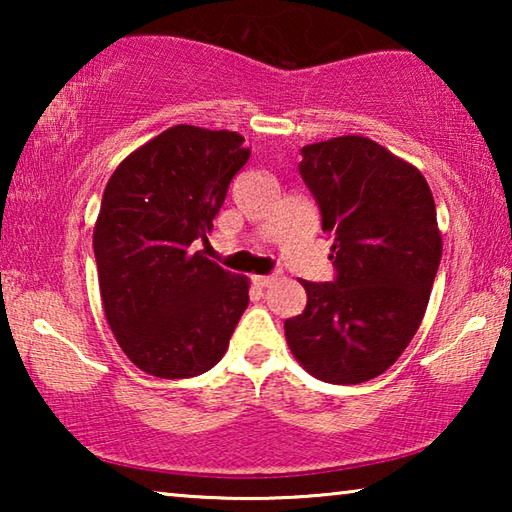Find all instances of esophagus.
Here are the masks:
<instances>
[{
	"instance_id": "obj_1",
	"label": "esophagus",
	"mask_w": 512,
	"mask_h": 512,
	"mask_svg": "<svg viewBox=\"0 0 512 512\" xmlns=\"http://www.w3.org/2000/svg\"><path fill=\"white\" fill-rule=\"evenodd\" d=\"M253 282L257 284V287L264 289V287H268V284L275 282V275H255Z\"/></svg>"
}]
</instances>
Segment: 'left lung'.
<instances>
[{
    "label": "left lung",
    "instance_id": "8db88e82",
    "mask_svg": "<svg viewBox=\"0 0 512 512\" xmlns=\"http://www.w3.org/2000/svg\"><path fill=\"white\" fill-rule=\"evenodd\" d=\"M300 176L334 239L336 280H300L307 307L284 334L309 375L363 384L393 366L427 311L443 255L436 203L413 164L361 135L302 146Z\"/></svg>",
    "mask_w": 512,
    "mask_h": 512
}]
</instances>
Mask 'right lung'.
Segmentation results:
<instances>
[{
	"mask_svg": "<svg viewBox=\"0 0 512 512\" xmlns=\"http://www.w3.org/2000/svg\"><path fill=\"white\" fill-rule=\"evenodd\" d=\"M248 158L235 131L178 124L108 180L94 223L103 311L119 348L153 377L216 366L248 307V277L198 250Z\"/></svg>",
	"mask_w": 512,
	"mask_h": 512,
	"instance_id": "add662e5",
	"label": "right lung"
}]
</instances>
